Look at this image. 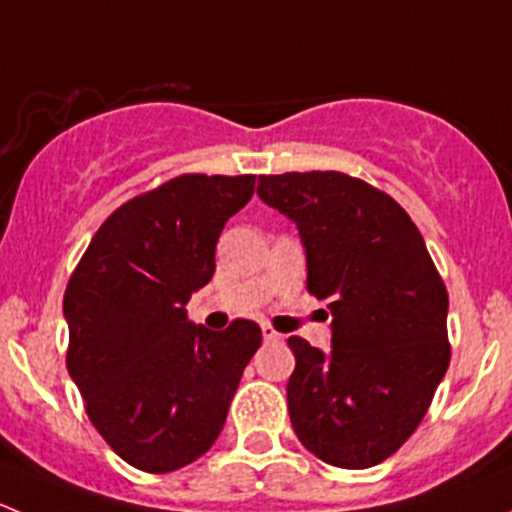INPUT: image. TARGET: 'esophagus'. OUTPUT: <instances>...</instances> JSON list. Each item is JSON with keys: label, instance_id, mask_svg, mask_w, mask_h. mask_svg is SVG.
Wrapping results in <instances>:
<instances>
[{"label": "esophagus", "instance_id": "1", "mask_svg": "<svg viewBox=\"0 0 512 512\" xmlns=\"http://www.w3.org/2000/svg\"><path fill=\"white\" fill-rule=\"evenodd\" d=\"M262 337H265V342H280L282 334L275 332V329H272L270 324H262Z\"/></svg>", "mask_w": 512, "mask_h": 512}]
</instances>
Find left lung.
<instances>
[{"label": "left lung", "mask_w": 512, "mask_h": 512, "mask_svg": "<svg viewBox=\"0 0 512 512\" xmlns=\"http://www.w3.org/2000/svg\"><path fill=\"white\" fill-rule=\"evenodd\" d=\"M257 195L297 225L307 289L332 312L329 354L287 339L294 433L329 466H376L416 431L448 369L446 285L409 213L364 180L260 175Z\"/></svg>", "instance_id": "left-lung-1"}]
</instances>
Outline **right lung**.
I'll list each match as a JSON object with an SVG mask.
<instances>
[{"mask_svg":"<svg viewBox=\"0 0 512 512\" xmlns=\"http://www.w3.org/2000/svg\"><path fill=\"white\" fill-rule=\"evenodd\" d=\"M255 175H178L113 210L64 294L66 369L103 441L133 468L170 473L210 451L262 332L193 324L223 227Z\"/></svg>","mask_w":512,"mask_h":512,"instance_id":"right-lung-1","label":"right lung"}]
</instances>
